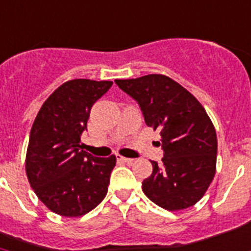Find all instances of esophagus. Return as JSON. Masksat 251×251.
Instances as JSON below:
<instances>
[{
    "label": "esophagus",
    "mask_w": 251,
    "mask_h": 251,
    "mask_svg": "<svg viewBox=\"0 0 251 251\" xmlns=\"http://www.w3.org/2000/svg\"><path fill=\"white\" fill-rule=\"evenodd\" d=\"M116 159H117V161H120V163H126V164H131V163H133V159L120 156V155H117V156H116Z\"/></svg>",
    "instance_id": "1"
}]
</instances>
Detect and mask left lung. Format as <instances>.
Segmentation results:
<instances>
[{
  "mask_svg": "<svg viewBox=\"0 0 251 251\" xmlns=\"http://www.w3.org/2000/svg\"><path fill=\"white\" fill-rule=\"evenodd\" d=\"M114 83L138 102L146 125L160 131L163 163L151 161L152 175L142 182L143 193L165 210L194 206L214 178L218 153L216 131L202 104L160 74Z\"/></svg>",
  "mask_w": 251,
  "mask_h": 251,
  "instance_id": "left-lung-1",
  "label": "left lung"
}]
</instances>
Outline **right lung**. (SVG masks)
<instances>
[{
    "mask_svg": "<svg viewBox=\"0 0 251 251\" xmlns=\"http://www.w3.org/2000/svg\"><path fill=\"white\" fill-rule=\"evenodd\" d=\"M112 84L69 80L45 100L33 121L25 172L39 199L56 214L82 216L105 198L116 156H92L82 150L80 137L91 108Z\"/></svg>",
    "mask_w": 251,
    "mask_h": 251,
    "instance_id": "right-lung-1",
    "label": "right lung"
}]
</instances>
